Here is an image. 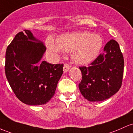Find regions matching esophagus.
Instances as JSON below:
<instances>
[{
  "instance_id": "esophagus-1",
  "label": "esophagus",
  "mask_w": 133,
  "mask_h": 133,
  "mask_svg": "<svg viewBox=\"0 0 133 133\" xmlns=\"http://www.w3.org/2000/svg\"><path fill=\"white\" fill-rule=\"evenodd\" d=\"M70 68H71V66L69 65V64H65V65H64V66H63L64 72L65 73L67 72V71L70 69Z\"/></svg>"
}]
</instances>
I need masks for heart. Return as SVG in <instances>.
I'll use <instances>...</instances> for the list:
<instances>
[{"mask_svg": "<svg viewBox=\"0 0 133 133\" xmlns=\"http://www.w3.org/2000/svg\"><path fill=\"white\" fill-rule=\"evenodd\" d=\"M48 50L59 53L60 50L71 53L73 59L78 64L92 62L99 54L102 46V39L97 34L88 32L63 34L57 39V45L50 39L47 43Z\"/></svg>", "mask_w": 133, "mask_h": 133, "instance_id": "b5f03b06", "label": "heart"}]
</instances>
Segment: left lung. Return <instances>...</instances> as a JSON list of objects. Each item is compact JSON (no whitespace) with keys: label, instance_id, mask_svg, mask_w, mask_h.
<instances>
[{"label":"left lung","instance_id":"8db88e82","mask_svg":"<svg viewBox=\"0 0 133 133\" xmlns=\"http://www.w3.org/2000/svg\"><path fill=\"white\" fill-rule=\"evenodd\" d=\"M82 78L80 92L90 102L109 99L120 89L124 74V58L117 41L111 39L104 52L88 67H79Z\"/></svg>","mask_w":133,"mask_h":133}]
</instances>
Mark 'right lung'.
<instances>
[{
  "label": "right lung",
  "instance_id": "obj_1",
  "mask_svg": "<svg viewBox=\"0 0 133 133\" xmlns=\"http://www.w3.org/2000/svg\"><path fill=\"white\" fill-rule=\"evenodd\" d=\"M19 32L5 53V72L10 87L22 102L46 104L54 95L63 64L41 62L46 46L29 30Z\"/></svg>",
  "mask_w": 133,
  "mask_h": 133
}]
</instances>
